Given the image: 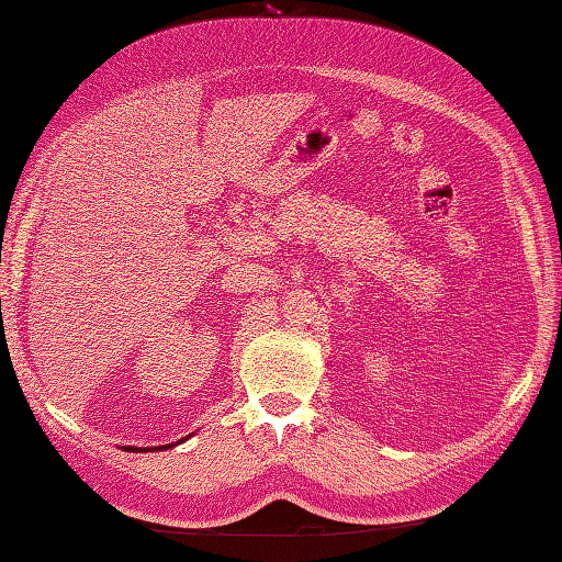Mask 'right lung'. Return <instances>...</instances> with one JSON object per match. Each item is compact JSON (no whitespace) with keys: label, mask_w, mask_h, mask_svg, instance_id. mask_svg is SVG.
Returning a JSON list of instances; mask_svg holds the SVG:
<instances>
[{"label":"right lung","mask_w":562,"mask_h":562,"mask_svg":"<svg viewBox=\"0 0 562 562\" xmlns=\"http://www.w3.org/2000/svg\"><path fill=\"white\" fill-rule=\"evenodd\" d=\"M189 437H191V434H189ZM187 437V439H189ZM187 439H179L177 443H181V441H187ZM177 443H165V446H153V449H147V446H145V449H137V446H128V451H165V449H175V446Z\"/></svg>","instance_id":"add662e5"}]
</instances>
